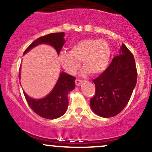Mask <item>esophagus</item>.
Returning <instances> with one entry per match:
<instances>
[{
    "label": "esophagus",
    "mask_w": 152,
    "mask_h": 152,
    "mask_svg": "<svg viewBox=\"0 0 152 152\" xmlns=\"http://www.w3.org/2000/svg\"><path fill=\"white\" fill-rule=\"evenodd\" d=\"M82 82H83V81L82 80H80V79H76V81H75V83H76V86H80V85L81 84Z\"/></svg>",
    "instance_id": "obj_1"
}]
</instances>
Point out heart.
I'll return each mask as SVG.
<instances>
[{"instance_id":"heart-1","label":"heart","mask_w":152,"mask_h":152,"mask_svg":"<svg viewBox=\"0 0 152 152\" xmlns=\"http://www.w3.org/2000/svg\"><path fill=\"white\" fill-rule=\"evenodd\" d=\"M111 58V50L107 42L96 38H85L71 46L69 53L63 52L59 59L61 66L67 73L74 75L81 66L82 76L91 72L94 74H102L107 69Z\"/></svg>"}]
</instances>
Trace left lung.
Listing matches in <instances>:
<instances>
[{"label":"left lung","instance_id":"8db88e82","mask_svg":"<svg viewBox=\"0 0 152 152\" xmlns=\"http://www.w3.org/2000/svg\"><path fill=\"white\" fill-rule=\"evenodd\" d=\"M137 72L134 56L124 44L106 70L93 80L95 96L91 99L93 112L101 117L116 116L125 108L137 84Z\"/></svg>","mask_w":152,"mask_h":152}]
</instances>
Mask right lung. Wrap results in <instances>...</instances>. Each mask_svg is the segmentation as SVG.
<instances>
[{
	"mask_svg": "<svg viewBox=\"0 0 152 152\" xmlns=\"http://www.w3.org/2000/svg\"><path fill=\"white\" fill-rule=\"evenodd\" d=\"M65 34L64 32L53 33L37 38L24 51L25 55L28 51L41 44L52 46L59 55L63 46L65 43ZM20 79V69L19 73ZM76 78L61 71L56 83L48 95L41 99H34L28 96L23 91L26 101L31 109L41 117L48 119H55L63 116L67 111L69 106L68 94L75 88Z\"/></svg>",
	"mask_w": 152,
	"mask_h": 152,
	"instance_id": "1",
	"label": "right lung"
}]
</instances>
